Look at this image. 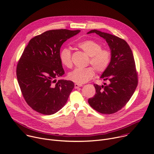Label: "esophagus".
I'll use <instances>...</instances> for the list:
<instances>
[{"label": "esophagus", "mask_w": 154, "mask_h": 154, "mask_svg": "<svg viewBox=\"0 0 154 154\" xmlns=\"http://www.w3.org/2000/svg\"><path fill=\"white\" fill-rule=\"evenodd\" d=\"M82 86V85L77 84V83H75V85H74V88H75V89H77V88H79V87H81Z\"/></svg>", "instance_id": "obj_1"}]
</instances>
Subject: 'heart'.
Returning a JSON list of instances; mask_svg holds the SVG:
<instances>
[{"label":"heart","instance_id":"1","mask_svg":"<svg viewBox=\"0 0 154 154\" xmlns=\"http://www.w3.org/2000/svg\"><path fill=\"white\" fill-rule=\"evenodd\" d=\"M77 47L89 56L88 63L93 66L97 72H104L107 69L112 58L110 48H102V44L94 40L81 41L77 44ZM60 60L64 66L71 68L72 66L71 50L63 48L60 53ZM94 68L88 67L75 69L68 74V79L77 84H83L94 77L95 71Z\"/></svg>","mask_w":154,"mask_h":154}]
</instances>
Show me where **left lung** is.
<instances>
[{
  "label": "left lung",
  "mask_w": 154,
  "mask_h": 154,
  "mask_svg": "<svg viewBox=\"0 0 154 154\" xmlns=\"http://www.w3.org/2000/svg\"><path fill=\"white\" fill-rule=\"evenodd\" d=\"M96 33L104 38L112 51V58L101 78L109 82L104 86L94 84L96 94L88 99L90 106L103 114H114L129 101L138 83L137 72L132 51L125 40L95 29L88 32Z\"/></svg>",
  "instance_id": "left-lung-1"
}]
</instances>
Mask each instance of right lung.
Here are the masks:
<instances>
[{"mask_svg": "<svg viewBox=\"0 0 154 154\" xmlns=\"http://www.w3.org/2000/svg\"><path fill=\"white\" fill-rule=\"evenodd\" d=\"M80 30L54 29L36 35L24 48L17 66V77L23 96L32 109L51 115L66 103L74 88L73 82L57 81L64 74L60 48Z\"/></svg>", "mask_w": 154, "mask_h": 154, "instance_id": "add662e5", "label": "right lung"}]
</instances>
